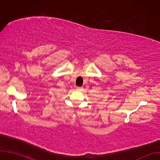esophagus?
Here are the masks:
<instances>
[{"instance_id": "esophagus-1", "label": "esophagus", "mask_w": 160, "mask_h": 160, "mask_svg": "<svg viewBox=\"0 0 160 160\" xmlns=\"http://www.w3.org/2000/svg\"><path fill=\"white\" fill-rule=\"evenodd\" d=\"M76 90L78 91H80L82 90V87H76Z\"/></svg>"}]
</instances>
